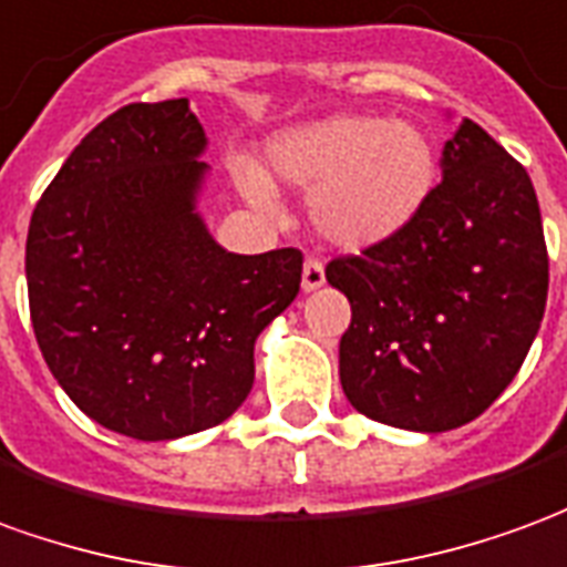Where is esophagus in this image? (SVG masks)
<instances>
[{
    "mask_svg": "<svg viewBox=\"0 0 567 567\" xmlns=\"http://www.w3.org/2000/svg\"><path fill=\"white\" fill-rule=\"evenodd\" d=\"M327 284V271H323V262L320 259H308L302 265V290L315 292Z\"/></svg>",
    "mask_w": 567,
    "mask_h": 567,
    "instance_id": "34e87169",
    "label": "esophagus"
}]
</instances>
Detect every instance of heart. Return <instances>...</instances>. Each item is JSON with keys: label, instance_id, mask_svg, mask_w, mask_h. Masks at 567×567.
<instances>
[{"label": "heart", "instance_id": "b5f03b06", "mask_svg": "<svg viewBox=\"0 0 567 567\" xmlns=\"http://www.w3.org/2000/svg\"><path fill=\"white\" fill-rule=\"evenodd\" d=\"M265 167L275 183L308 192L315 231L348 252L403 235L440 176L421 124L367 112H336L277 134L265 146ZM240 186L259 210H275V188L259 171L240 167Z\"/></svg>", "mask_w": 567, "mask_h": 567}]
</instances>
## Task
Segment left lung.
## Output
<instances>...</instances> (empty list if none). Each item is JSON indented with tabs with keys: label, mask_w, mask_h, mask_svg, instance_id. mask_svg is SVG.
<instances>
[{
	"label": "left lung",
	"mask_w": 567,
	"mask_h": 567,
	"mask_svg": "<svg viewBox=\"0 0 567 567\" xmlns=\"http://www.w3.org/2000/svg\"><path fill=\"white\" fill-rule=\"evenodd\" d=\"M443 183L403 235L327 265L351 302L339 379L367 419L455 431L516 379L544 320L549 259L525 167L476 122L445 143Z\"/></svg>",
	"instance_id": "obj_1"
}]
</instances>
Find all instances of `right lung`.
I'll list each match as a JSON object with an SVG mask.
<instances>
[{
    "label": "right lung",
    "mask_w": 567,
    "mask_h": 567,
    "mask_svg": "<svg viewBox=\"0 0 567 567\" xmlns=\"http://www.w3.org/2000/svg\"><path fill=\"white\" fill-rule=\"evenodd\" d=\"M207 134L188 100L131 103L84 136L35 204L27 290L51 375L143 443L216 427L252 348L302 284V252H228L198 213Z\"/></svg>",
    "instance_id": "add662e5"
}]
</instances>
